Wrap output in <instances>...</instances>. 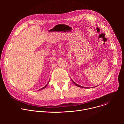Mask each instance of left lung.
<instances>
[{
    "instance_id": "1",
    "label": "left lung",
    "mask_w": 124,
    "mask_h": 124,
    "mask_svg": "<svg viewBox=\"0 0 124 124\" xmlns=\"http://www.w3.org/2000/svg\"><path fill=\"white\" fill-rule=\"evenodd\" d=\"M72 81H73V82L76 85V86H78V87H82V88H87V87H82V86H80V85H78V84H76L72 79ZM96 87H97V86H96Z\"/></svg>"
}]
</instances>
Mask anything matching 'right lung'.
<instances>
[{
    "instance_id": "obj_1",
    "label": "right lung",
    "mask_w": 124,
    "mask_h": 124,
    "mask_svg": "<svg viewBox=\"0 0 124 124\" xmlns=\"http://www.w3.org/2000/svg\"><path fill=\"white\" fill-rule=\"evenodd\" d=\"M48 83H49V82H48V83H47V84H46V86H45V87H43V88H41V89H39V90H42V89H44V88H46V86H47V84H48Z\"/></svg>"
}]
</instances>
